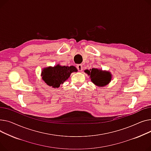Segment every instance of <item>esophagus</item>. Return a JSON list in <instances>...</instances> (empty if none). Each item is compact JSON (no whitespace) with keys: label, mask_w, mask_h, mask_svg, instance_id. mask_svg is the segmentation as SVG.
Returning <instances> with one entry per match:
<instances>
[{"label":"esophagus","mask_w":151,"mask_h":151,"mask_svg":"<svg viewBox=\"0 0 151 151\" xmlns=\"http://www.w3.org/2000/svg\"><path fill=\"white\" fill-rule=\"evenodd\" d=\"M76 67H77V69L79 70V71H82V69H83V66H82V65H80V64L77 65Z\"/></svg>","instance_id":"1"}]
</instances>
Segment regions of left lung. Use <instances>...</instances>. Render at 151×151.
<instances>
[{
  "instance_id": "8db88e82",
  "label": "left lung",
  "mask_w": 151,
  "mask_h": 151,
  "mask_svg": "<svg viewBox=\"0 0 151 151\" xmlns=\"http://www.w3.org/2000/svg\"><path fill=\"white\" fill-rule=\"evenodd\" d=\"M85 72L90 76L91 81L97 86H105L111 81V74L110 73L102 71V70L93 68L90 70H86Z\"/></svg>"
}]
</instances>
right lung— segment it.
Masks as SVG:
<instances>
[{
  "label": "right lung",
  "instance_id": "1",
  "mask_svg": "<svg viewBox=\"0 0 151 151\" xmlns=\"http://www.w3.org/2000/svg\"><path fill=\"white\" fill-rule=\"evenodd\" d=\"M76 67L61 66L59 65L54 67L44 69L42 71L43 81L48 85L54 88H58L61 83L66 81L73 72H77Z\"/></svg>",
  "mask_w": 151,
  "mask_h": 151
}]
</instances>
